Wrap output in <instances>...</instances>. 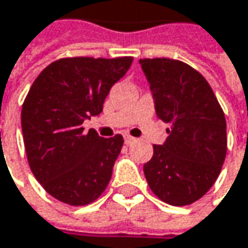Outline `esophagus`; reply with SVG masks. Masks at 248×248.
Instances as JSON below:
<instances>
[{"label":"esophagus","mask_w":248,"mask_h":248,"mask_svg":"<svg viewBox=\"0 0 248 248\" xmlns=\"http://www.w3.org/2000/svg\"><path fill=\"white\" fill-rule=\"evenodd\" d=\"M124 143H126V145H130V143H133V142H135V138H132L130 135H124Z\"/></svg>","instance_id":"esophagus-1"}]
</instances>
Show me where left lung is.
<instances>
[{
  "instance_id": "1",
  "label": "left lung",
  "mask_w": 248,
  "mask_h": 248,
  "mask_svg": "<svg viewBox=\"0 0 248 248\" xmlns=\"http://www.w3.org/2000/svg\"><path fill=\"white\" fill-rule=\"evenodd\" d=\"M156 116L168 138L154 145L143 165L154 194L171 205H188L214 185L227 154L224 112L208 81L191 66L172 59H142Z\"/></svg>"
}]
</instances>
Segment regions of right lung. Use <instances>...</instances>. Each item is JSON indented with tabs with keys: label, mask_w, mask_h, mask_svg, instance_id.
Instances as JSON below:
<instances>
[{
	"label": "right lung",
	"mask_w": 248,
	"mask_h": 248,
	"mask_svg": "<svg viewBox=\"0 0 248 248\" xmlns=\"http://www.w3.org/2000/svg\"><path fill=\"white\" fill-rule=\"evenodd\" d=\"M133 59H60L34 80L21 110L25 154L35 179L56 200L93 202L106 189L124 138L81 126L103 110L110 87Z\"/></svg>",
	"instance_id": "1"
}]
</instances>
